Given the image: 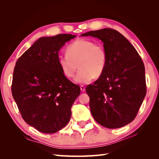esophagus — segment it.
<instances>
[{
    "label": "esophagus",
    "mask_w": 159,
    "mask_h": 159,
    "mask_svg": "<svg viewBox=\"0 0 159 159\" xmlns=\"http://www.w3.org/2000/svg\"><path fill=\"white\" fill-rule=\"evenodd\" d=\"M80 89H81V91H82V92H84V91H85V88L84 87V86L83 85H81L80 86Z\"/></svg>",
    "instance_id": "obj_1"
}]
</instances>
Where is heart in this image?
<instances>
[{
  "mask_svg": "<svg viewBox=\"0 0 159 159\" xmlns=\"http://www.w3.org/2000/svg\"><path fill=\"white\" fill-rule=\"evenodd\" d=\"M107 61V54L105 47L99 43L87 39H78L68 47L67 53L57 56V64L67 78L74 77L77 84H87L94 77L103 74Z\"/></svg>",
  "mask_w": 159,
  "mask_h": 159,
  "instance_id": "1",
  "label": "heart"
}]
</instances>
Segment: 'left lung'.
Returning <instances> with one entry per match:
<instances>
[{"label": "left lung", "instance_id": "8db88e82", "mask_svg": "<svg viewBox=\"0 0 159 159\" xmlns=\"http://www.w3.org/2000/svg\"><path fill=\"white\" fill-rule=\"evenodd\" d=\"M81 36L99 38L107 54L103 74L85 89L91 114L105 127L126 125L136 117L147 93L145 66L141 56L116 30L103 28Z\"/></svg>", "mask_w": 159, "mask_h": 159}]
</instances>
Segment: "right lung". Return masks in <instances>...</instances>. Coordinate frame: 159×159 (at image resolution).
<instances>
[{
	"label": "right lung",
	"instance_id": "right-lung-1",
	"mask_svg": "<svg viewBox=\"0 0 159 159\" xmlns=\"http://www.w3.org/2000/svg\"><path fill=\"white\" fill-rule=\"evenodd\" d=\"M76 36L42 37L16 61L11 86L22 119L44 133H54L70 121L71 108L80 94L57 64L58 52Z\"/></svg>",
	"mask_w": 159,
	"mask_h": 159
}]
</instances>
